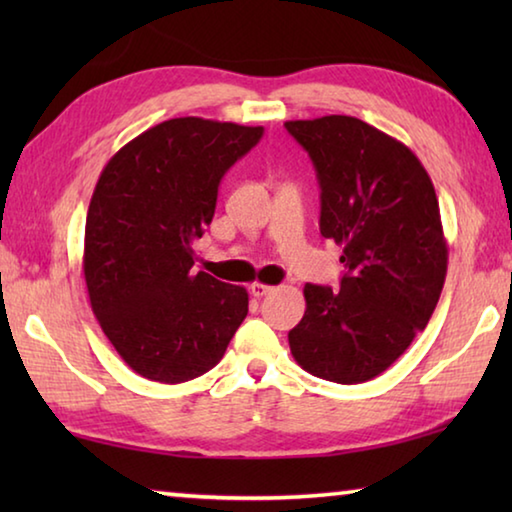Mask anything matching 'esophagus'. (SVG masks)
Segmentation results:
<instances>
[{"instance_id":"obj_1","label":"esophagus","mask_w":512,"mask_h":512,"mask_svg":"<svg viewBox=\"0 0 512 512\" xmlns=\"http://www.w3.org/2000/svg\"><path fill=\"white\" fill-rule=\"evenodd\" d=\"M275 287H271V284H262V282H253L250 284V293H253L255 298H264L268 296V293H273Z\"/></svg>"}]
</instances>
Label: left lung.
Listing matches in <instances>:
<instances>
[{
	"label": "left lung",
	"mask_w": 512,
	"mask_h": 512,
	"mask_svg": "<svg viewBox=\"0 0 512 512\" xmlns=\"http://www.w3.org/2000/svg\"><path fill=\"white\" fill-rule=\"evenodd\" d=\"M320 185V235L343 248L341 289L305 284L289 332L302 368L361 384L402 357L427 327L447 275L436 189L415 153L357 117L287 121Z\"/></svg>",
	"instance_id": "obj_1"
}]
</instances>
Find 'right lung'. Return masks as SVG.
Returning a JSON list of instances; mask_svg holds the SVG:
<instances>
[{"instance_id": "right-lung-1", "label": "right lung", "mask_w": 512, "mask_h": 512, "mask_svg": "<svg viewBox=\"0 0 512 512\" xmlns=\"http://www.w3.org/2000/svg\"><path fill=\"white\" fill-rule=\"evenodd\" d=\"M262 135V126L178 117L103 167L85 221V287L103 334L137 375L201 377L244 323L248 291L194 275L192 244L212 223L223 173Z\"/></svg>"}]
</instances>
